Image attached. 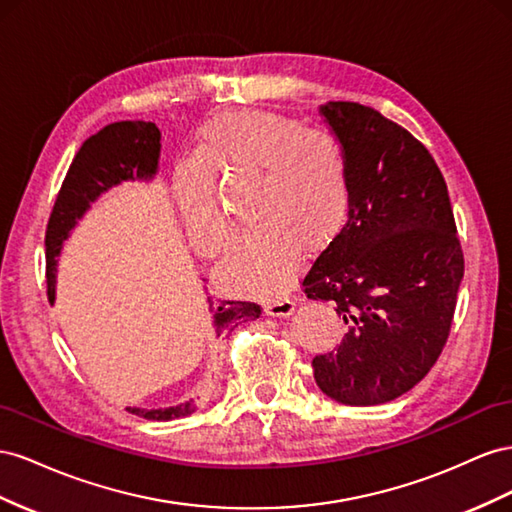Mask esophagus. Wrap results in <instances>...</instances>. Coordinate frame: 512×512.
<instances>
[{
    "instance_id": "esophagus-1",
    "label": "esophagus",
    "mask_w": 512,
    "mask_h": 512,
    "mask_svg": "<svg viewBox=\"0 0 512 512\" xmlns=\"http://www.w3.org/2000/svg\"><path fill=\"white\" fill-rule=\"evenodd\" d=\"M264 311L272 317H285L289 315L291 311H294V302H291L289 298H274V300H268L264 304Z\"/></svg>"
}]
</instances>
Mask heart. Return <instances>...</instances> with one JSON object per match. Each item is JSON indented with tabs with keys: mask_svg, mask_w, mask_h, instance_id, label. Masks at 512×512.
I'll return each instance as SVG.
<instances>
[{
	"mask_svg": "<svg viewBox=\"0 0 512 512\" xmlns=\"http://www.w3.org/2000/svg\"><path fill=\"white\" fill-rule=\"evenodd\" d=\"M195 163L175 175L173 197L203 255L221 253L231 236L212 184L255 178L248 206L255 225L216 268L233 291L281 294L298 268L300 248L319 251L345 225L352 182L343 143L330 128H304L268 111L225 113L201 128Z\"/></svg>",
	"mask_w": 512,
	"mask_h": 512,
	"instance_id": "b5f03b06",
	"label": "heart"
}]
</instances>
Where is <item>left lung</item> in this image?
Wrapping results in <instances>:
<instances>
[{
    "mask_svg": "<svg viewBox=\"0 0 512 512\" xmlns=\"http://www.w3.org/2000/svg\"><path fill=\"white\" fill-rule=\"evenodd\" d=\"M343 143L352 197L339 236L306 270V298L345 321L343 339L313 358L321 392L379 405L414 388L440 358L463 279L446 180L403 126L360 102L321 107Z\"/></svg>",
    "mask_w": 512,
    "mask_h": 512,
    "instance_id": "left-lung-1",
    "label": "left lung"
}]
</instances>
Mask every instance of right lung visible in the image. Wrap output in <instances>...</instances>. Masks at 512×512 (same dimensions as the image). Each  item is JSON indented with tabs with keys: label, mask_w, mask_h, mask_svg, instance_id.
<instances>
[{
	"label": "right lung",
	"mask_w": 512,
	"mask_h": 512,
	"mask_svg": "<svg viewBox=\"0 0 512 512\" xmlns=\"http://www.w3.org/2000/svg\"><path fill=\"white\" fill-rule=\"evenodd\" d=\"M158 154L160 130L156 124L143 120L115 122L98 130L90 139H85L68 167L45 233L49 302L55 300V257L60 255L70 229L77 225L83 212L90 208V203L100 193L109 191L111 186L120 184L122 180L152 178L158 167ZM208 302L210 311H214L216 334H221L225 328H236L244 321H253L261 315V306L255 302L218 300V304H214L212 298H208ZM195 410L197 407L193 401L165 407V410L128 407L130 414L145 420H173L193 414Z\"/></svg>",
	"instance_id": "obj_1"
}]
</instances>
